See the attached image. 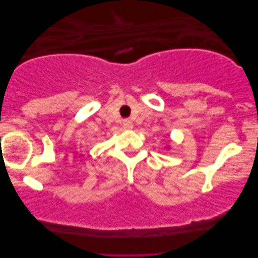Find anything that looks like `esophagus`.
<instances>
[{"label": "esophagus", "mask_w": 258, "mask_h": 258, "mask_svg": "<svg viewBox=\"0 0 258 258\" xmlns=\"http://www.w3.org/2000/svg\"><path fill=\"white\" fill-rule=\"evenodd\" d=\"M123 128L125 130H132L134 128L133 122L129 121V119H124V121H123Z\"/></svg>", "instance_id": "34e87169"}]
</instances>
